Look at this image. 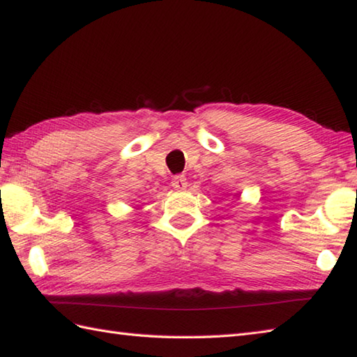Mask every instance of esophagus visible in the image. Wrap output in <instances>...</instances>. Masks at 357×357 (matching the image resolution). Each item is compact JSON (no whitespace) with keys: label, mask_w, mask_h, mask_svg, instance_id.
I'll return each instance as SVG.
<instances>
[{"label":"esophagus","mask_w":357,"mask_h":357,"mask_svg":"<svg viewBox=\"0 0 357 357\" xmlns=\"http://www.w3.org/2000/svg\"><path fill=\"white\" fill-rule=\"evenodd\" d=\"M172 186L175 190H185L188 186L185 175H175V177H172Z\"/></svg>","instance_id":"esophagus-1"}]
</instances>
